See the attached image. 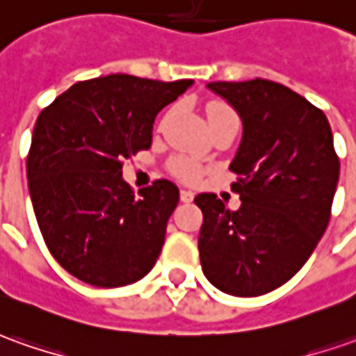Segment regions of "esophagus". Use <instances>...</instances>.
<instances>
[{
	"label": "esophagus",
	"mask_w": 356,
	"mask_h": 356,
	"mask_svg": "<svg viewBox=\"0 0 356 356\" xmlns=\"http://www.w3.org/2000/svg\"><path fill=\"white\" fill-rule=\"evenodd\" d=\"M179 197H181V200H183V202H193V198H195V195H193L191 191H185V188H183Z\"/></svg>",
	"instance_id": "34e87169"
}]
</instances>
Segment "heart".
I'll list each match as a JSON object with an SVG mask.
<instances>
[{
    "label": "heart",
    "mask_w": 356,
    "mask_h": 356,
    "mask_svg": "<svg viewBox=\"0 0 356 356\" xmlns=\"http://www.w3.org/2000/svg\"><path fill=\"white\" fill-rule=\"evenodd\" d=\"M229 113H234L228 105H224V103H218V101H214V103H210L209 107H207V117H209V124L212 122H216L218 118L226 117ZM169 171L175 175L181 181H185V183H195L200 179L202 175V165L198 163L197 159L193 158H185V156H177V158H173L169 161Z\"/></svg>",
    "instance_id": "1"
}]
</instances>
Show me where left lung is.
<instances>
[{
    "instance_id": "obj_1",
    "label": "left lung",
    "mask_w": 356,
    "mask_h": 356,
    "mask_svg": "<svg viewBox=\"0 0 356 356\" xmlns=\"http://www.w3.org/2000/svg\"><path fill=\"white\" fill-rule=\"evenodd\" d=\"M209 89L238 111L243 138L229 165L241 198L229 210L212 193L202 210L198 253L204 277L232 296L282 286L323 236L339 181V158L323 111L269 81H214Z\"/></svg>"
}]
</instances>
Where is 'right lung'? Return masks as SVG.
I'll return each mask as SVG.
<instances>
[{
  "instance_id": "add662e5",
  "label": "right lung",
  "mask_w": 356,
  "mask_h": 356,
  "mask_svg": "<svg viewBox=\"0 0 356 356\" xmlns=\"http://www.w3.org/2000/svg\"><path fill=\"white\" fill-rule=\"evenodd\" d=\"M191 83L95 77L70 87L36 118L29 193L46 248L76 279L115 289L156 265L179 188L158 179L134 195L122 163L152 146L156 115Z\"/></svg>"
}]
</instances>
